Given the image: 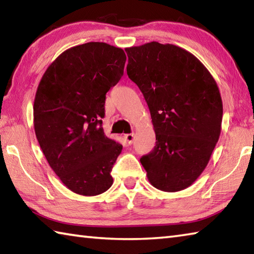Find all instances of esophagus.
I'll return each instance as SVG.
<instances>
[{"label":"esophagus","mask_w":254,"mask_h":254,"mask_svg":"<svg viewBox=\"0 0 254 254\" xmlns=\"http://www.w3.org/2000/svg\"><path fill=\"white\" fill-rule=\"evenodd\" d=\"M124 140L127 143V144H132L133 140H134V134L130 133V134H124Z\"/></svg>","instance_id":"34e87169"}]
</instances>
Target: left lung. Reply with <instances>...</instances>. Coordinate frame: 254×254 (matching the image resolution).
I'll list each match as a JSON object with an SVG mask.
<instances>
[{
	"instance_id": "1",
	"label": "left lung",
	"mask_w": 254,
	"mask_h": 254,
	"mask_svg": "<svg viewBox=\"0 0 254 254\" xmlns=\"http://www.w3.org/2000/svg\"><path fill=\"white\" fill-rule=\"evenodd\" d=\"M127 72L149 107L155 146L140 159L154 188L190 187L209 163L221 133L223 105L218 84L192 53L150 42L126 49Z\"/></svg>"
}]
</instances>
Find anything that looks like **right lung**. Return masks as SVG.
Listing matches in <instances>:
<instances>
[{
    "instance_id": "obj_1",
    "label": "right lung",
    "mask_w": 254,
    "mask_h": 254,
    "mask_svg": "<svg viewBox=\"0 0 254 254\" xmlns=\"http://www.w3.org/2000/svg\"><path fill=\"white\" fill-rule=\"evenodd\" d=\"M124 51L103 42L76 45L54 60L36 90L33 119L45 159L76 194L111 188L122 145L104 134L105 94L123 75Z\"/></svg>"
}]
</instances>
